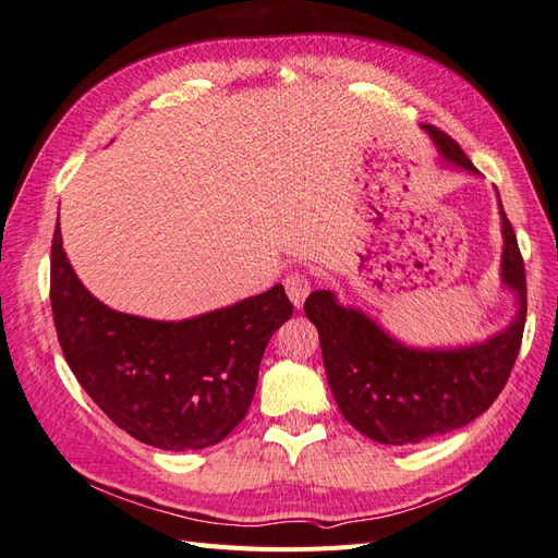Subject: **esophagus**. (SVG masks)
Wrapping results in <instances>:
<instances>
[{
  "label": "esophagus",
  "mask_w": 558,
  "mask_h": 558,
  "mask_svg": "<svg viewBox=\"0 0 558 558\" xmlns=\"http://www.w3.org/2000/svg\"><path fill=\"white\" fill-rule=\"evenodd\" d=\"M283 286H286V293H289L293 305L302 307V302H305V298L312 291V279H310L307 272H302V269H295V272H291L289 277L283 279Z\"/></svg>",
  "instance_id": "obj_1"
}]
</instances>
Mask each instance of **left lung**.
<instances>
[{"label": "left lung", "mask_w": 558, "mask_h": 558, "mask_svg": "<svg viewBox=\"0 0 558 558\" xmlns=\"http://www.w3.org/2000/svg\"><path fill=\"white\" fill-rule=\"evenodd\" d=\"M424 130L447 162L477 174L447 132L435 125ZM500 221V277L514 291L519 312L508 328L486 342L456 349L404 347L363 312L342 307L330 291H314L305 300L337 408L369 440L402 447L463 428L492 408L508 384L526 324V269L502 205Z\"/></svg>", "instance_id": "obj_1"}]
</instances>
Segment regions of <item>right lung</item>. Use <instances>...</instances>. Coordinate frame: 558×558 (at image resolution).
<instances>
[{
	"instance_id": "right-lung-1",
	"label": "right lung",
	"mask_w": 558,
	"mask_h": 558,
	"mask_svg": "<svg viewBox=\"0 0 558 558\" xmlns=\"http://www.w3.org/2000/svg\"><path fill=\"white\" fill-rule=\"evenodd\" d=\"M50 307L74 377L118 428L185 451L221 442L246 416L263 351L293 314L283 286L185 320H150L102 305L50 246Z\"/></svg>"
}]
</instances>
